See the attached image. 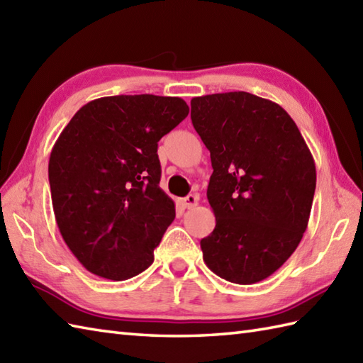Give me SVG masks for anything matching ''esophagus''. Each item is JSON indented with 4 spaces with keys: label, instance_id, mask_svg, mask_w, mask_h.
I'll list each match as a JSON object with an SVG mask.
<instances>
[{
    "label": "esophagus",
    "instance_id": "34e87169",
    "mask_svg": "<svg viewBox=\"0 0 363 363\" xmlns=\"http://www.w3.org/2000/svg\"><path fill=\"white\" fill-rule=\"evenodd\" d=\"M198 201H199V196L195 195V194H191V195H187L186 198H182L181 204L186 207V209H191V207H195L198 204Z\"/></svg>",
    "mask_w": 363,
    "mask_h": 363
}]
</instances>
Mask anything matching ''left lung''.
Here are the masks:
<instances>
[{"mask_svg": "<svg viewBox=\"0 0 363 363\" xmlns=\"http://www.w3.org/2000/svg\"><path fill=\"white\" fill-rule=\"evenodd\" d=\"M190 104L213 168L207 199L217 225L201 240L203 259L229 282L264 281L291 256L309 223L317 186L311 150L269 99L228 91Z\"/></svg>", "mask_w": 363, "mask_h": 363, "instance_id": "8db88e82", "label": "left lung"}]
</instances>
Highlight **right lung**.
I'll use <instances>...</instances> for the list:
<instances>
[{"mask_svg": "<svg viewBox=\"0 0 363 363\" xmlns=\"http://www.w3.org/2000/svg\"><path fill=\"white\" fill-rule=\"evenodd\" d=\"M187 115L177 96H104L60 133L48 164L54 217L90 273L125 281L152 264L176 215L159 187L157 142Z\"/></svg>", "mask_w": 363, "mask_h": 363, "instance_id": "1", "label": "right lung"}]
</instances>
